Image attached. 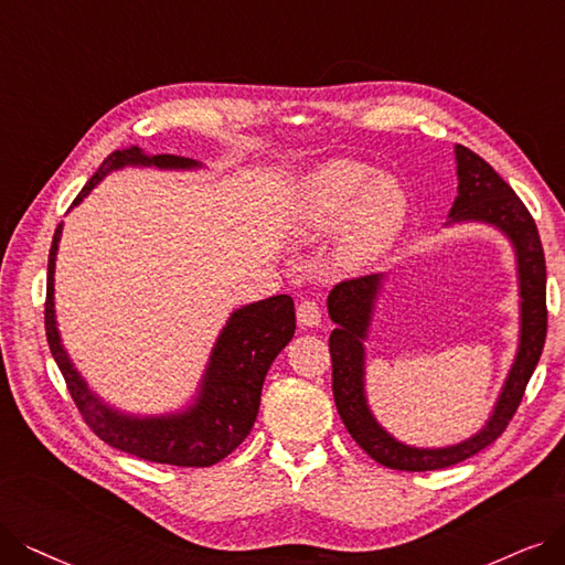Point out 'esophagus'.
<instances>
[{"label": "esophagus", "instance_id": "34e87169", "mask_svg": "<svg viewBox=\"0 0 565 565\" xmlns=\"http://www.w3.org/2000/svg\"><path fill=\"white\" fill-rule=\"evenodd\" d=\"M297 320H299V324L303 329H312V327H318L322 322V310H320V306L315 303V301L303 299L297 306Z\"/></svg>", "mask_w": 565, "mask_h": 565}]
</instances>
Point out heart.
I'll return each mask as SVG.
<instances>
[{
	"label": "heart",
	"mask_w": 565,
	"mask_h": 565,
	"mask_svg": "<svg viewBox=\"0 0 565 565\" xmlns=\"http://www.w3.org/2000/svg\"><path fill=\"white\" fill-rule=\"evenodd\" d=\"M411 196L392 173L366 162L329 160L310 169L291 192L287 222L315 241L338 230L333 259L343 270H366L390 255L408 222Z\"/></svg>",
	"instance_id": "1"
}]
</instances>
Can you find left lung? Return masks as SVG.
Returning a JSON list of instances; mask_svg holds the SVG:
<instances>
[{
  "instance_id": "left-lung-1",
  "label": "left lung",
  "mask_w": 565,
  "mask_h": 565,
  "mask_svg": "<svg viewBox=\"0 0 565 565\" xmlns=\"http://www.w3.org/2000/svg\"><path fill=\"white\" fill-rule=\"evenodd\" d=\"M457 199L447 215L449 224L478 222L501 232L514 250L519 285V343L508 377L484 426L470 438L447 447H415L394 438L382 426L366 398V348L375 303L387 282L385 274L364 276L335 285L327 308L335 329L329 335L333 366V398L350 436L377 463L394 470H438L466 461L499 438L537 366L547 335V268L537 227L512 188L480 154L455 146Z\"/></svg>"
}]
</instances>
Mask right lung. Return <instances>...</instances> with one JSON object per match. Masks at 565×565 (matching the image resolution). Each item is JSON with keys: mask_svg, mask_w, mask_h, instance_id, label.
Wrapping results in <instances>:
<instances>
[{"mask_svg": "<svg viewBox=\"0 0 565 565\" xmlns=\"http://www.w3.org/2000/svg\"><path fill=\"white\" fill-rule=\"evenodd\" d=\"M125 167L196 171L204 164L178 154H146L137 146L116 150L87 180L72 209L78 206L110 171H120ZM62 227L64 224H57L49 255L46 338L85 424L110 447L154 463L204 468L232 455L253 431L264 377L270 364L295 335V301L287 295H278L236 308L217 335L192 403L164 415H129L93 392L62 345L55 318V259Z\"/></svg>", "mask_w": 565, "mask_h": 565, "instance_id": "right-lung-1", "label": "right lung"}]
</instances>
